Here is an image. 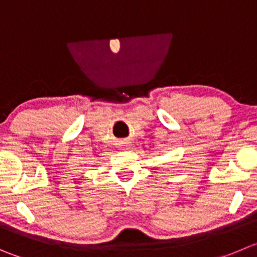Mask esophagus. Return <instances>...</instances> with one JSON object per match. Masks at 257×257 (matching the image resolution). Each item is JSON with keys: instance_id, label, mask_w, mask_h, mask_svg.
Listing matches in <instances>:
<instances>
[{"instance_id": "esophagus-1", "label": "esophagus", "mask_w": 257, "mask_h": 257, "mask_svg": "<svg viewBox=\"0 0 257 257\" xmlns=\"http://www.w3.org/2000/svg\"><path fill=\"white\" fill-rule=\"evenodd\" d=\"M124 144H126V143H124Z\"/></svg>"}]
</instances>
